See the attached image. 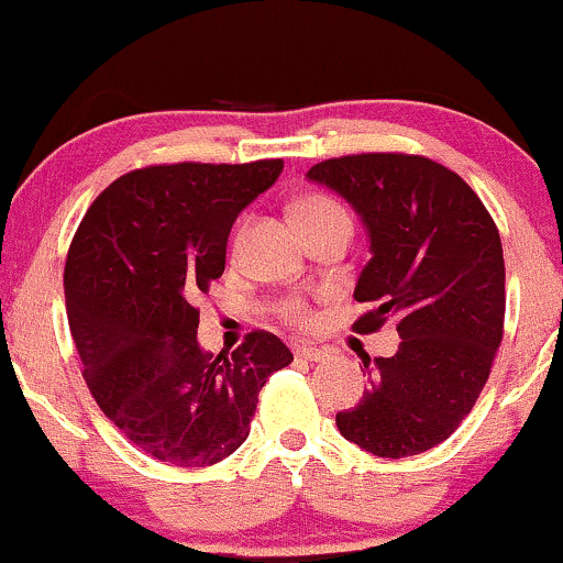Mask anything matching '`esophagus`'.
Segmentation results:
<instances>
[{
    "label": "esophagus",
    "instance_id": "1",
    "mask_svg": "<svg viewBox=\"0 0 563 563\" xmlns=\"http://www.w3.org/2000/svg\"><path fill=\"white\" fill-rule=\"evenodd\" d=\"M294 354H296V357H299V360H309V363H318V360L325 357V352H322V349L309 346V344L294 346Z\"/></svg>",
    "mask_w": 563,
    "mask_h": 563
}]
</instances>
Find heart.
<instances>
[{"mask_svg":"<svg viewBox=\"0 0 563 563\" xmlns=\"http://www.w3.org/2000/svg\"><path fill=\"white\" fill-rule=\"evenodd\" d=\"M333 214H346V209L339 203V200H333L331 196H322V192H312V196L301 198L299 206H296V219H299L301 228L303 224H312V222H318V219H325ZM243 232H245V224L238 228L235 241H232V249L241 243ZM277 312H280V318L290 322V325H307L309 322V309L301 299H286L280 307H277Z\"/></svg>","mask_w":563,"mask_h":563,"instance_id":"b5f03b06","label":"heart"}]
</instances>
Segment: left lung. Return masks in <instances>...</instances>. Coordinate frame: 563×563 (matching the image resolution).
I'll return each instance as SVG.
<instances>
[{"label": "left lung", "mask_w": 563, "mask_h": 563, "mask_svg": "<svg viewBox=\"0 0 563 563\" xmlns=\"http://www.w3.org/2000/svg\"><path fill=\"white\" fill-rule=\"evenodd\" d=\"M341 192L371 232L357 333L397 322L394 357H363L367 391L335 416L349 442L407 457L444 442L493 371L506 320L500 232L466 179L410 153L328 158L307 174Z\"/></svg>", "instance_id": "1"}]
</instances>
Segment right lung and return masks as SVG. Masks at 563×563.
I'll return each mask as SVG.
<instances>
[{"instance_id":"obj_1","label":"right lung","mask_w":563,"mask_h":563,"mask_svg":"<svg viewBox=\"0 0 563 563\" xmlns=\"http://www.w3.org/2000/svg\"><path fill=\"white\" fill-rule=\"evenodd\" d=\"M283 172L251 164H156L111 183L70 241L63 288L81 376L134 448L206 468L245 442L262 386L294 354L251 331L232 354L198 346V296L224 273L235 217Z\"/></svg>"}]
</instances>
